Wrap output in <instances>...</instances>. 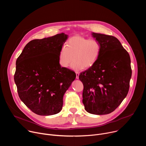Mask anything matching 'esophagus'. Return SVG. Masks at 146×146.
I'll list each match as a JSON object with an SVG mask.
<instances>
[{
  "label": "esophagus",
  "mask_w": 146,
  "mask_h": 146,
  "mask_svg": "<svg viewBox=\"0 0 146 146\" xmlns=\"http://www.w3.org/2000/svg\"><path fill=\"white\" fill-rule=\"evenodd\" d=\"M76 78L77 79H78V77H79V73L78 72H76Z\"/></svg>",
  "instance_id": "1"
}]
</instances>
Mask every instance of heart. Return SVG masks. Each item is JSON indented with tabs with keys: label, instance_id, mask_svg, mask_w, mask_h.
Here are the masks:
<instances>
[{
	"label": "heart",
	"instance_id": "b5f03b06",
	"mask_svg": "<svg viewBox=\"0 0 146 146\" xmlns=\"http://www.w3.org/2000/svg\"><path fill=\"white\" fill-rule=\"evenodd\" d=\"M101 44L95 39H88L81 36L70 37L66 46H62L58 54L60 66L67 68L72 59L71 67L76 70L92 67L98 60L101 52Z\"/></svg>",
	"mask_w": 146,
	"mask_h": 146
}]
</instances>
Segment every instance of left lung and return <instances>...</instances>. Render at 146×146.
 <instances>
[{
  "mask_svg": "<svg viewBox=\"0 0 146 146\" xmlns=\"http://www.w3.org/2000/svg\"><path fill=\"white\" fill-rule=\"evenodd\" d=\"M92 35L102 48L94 65L79 76L84 86L82 103L91 114H108L128 94L132 76L131 58L116 37L96 33Z\"/></svg>",
  "mask_w": 146,
  "mask_h": 146,
  "instance_id": "8db88e82",
  "label": "left lung"
}]
</instances>
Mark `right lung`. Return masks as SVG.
<instances>
[{
	"label": "right lung",
	"mask_w": 146,
	"mask_h": 146,
	"mask_svg": "<svg viewBox=\"0 0 146 146\" xmlns=\"http://www.w3.org/2000/svg\"><path fill=\"white\" fill-rule=\"evenodd\" d=\"M64 33L31 40L16 60L14 81L20 99L33 113L51 115L60 111L65 93L76 77L58 62Z\"/></svg>",
	"instance_id": "obj_1"
}]
</instances>
